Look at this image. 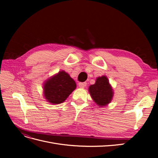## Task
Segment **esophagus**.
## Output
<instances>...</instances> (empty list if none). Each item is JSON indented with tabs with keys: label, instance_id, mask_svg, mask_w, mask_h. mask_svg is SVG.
I'll return each mask as SVG.
<instances>
[{
	"label": "esophagus",
	"instance_id": "esophagus-1",
	"mask_svg": "<svg viewBox=\"0 0 158 158\" xmlns=\"http://www.w3.org/2000/svg\"><path fill=\"white\" fill-rule=\"evenodd\" d=\"M87 85V83L86 82H80L79 83V87L81 88H85Z\"/></svg>",
	"mask_w": 158,
	"mask_h": 158
}]
</instances>
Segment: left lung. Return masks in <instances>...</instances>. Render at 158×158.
<instances>
[{
    "label": "left lung",
    "instance_id": "1",
    "mask_svg": "<svg viewBox=\"0 0 158 158\" xmlns=\"http://www.w3.org/2000/svg\"><path fill=\"white\" fill-rule=\"evenodd\" d=\"M88 89L91 97L99 107L106 106L111 102L114 93L107 76L97 78L95 83Z\"/></svg>",
    "mask_w": 158,
    "mask_h": 158
}]
</instances>
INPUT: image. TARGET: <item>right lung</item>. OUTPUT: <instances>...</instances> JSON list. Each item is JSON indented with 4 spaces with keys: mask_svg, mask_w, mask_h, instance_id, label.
I'll return each instance as SVG.
<instances>
[{
    "mask_svg": "<svg viewBox=\"0 0 158 158\" xmlns=\"http://www.w3.org/2000/svg\"><path fill=\"white\" fill-rule=\"evenodd\" d=\"M76 88L75 81L65 71L62 70L44 82V95L51 104L64 102Z\"/></svg>",
    "mask_w": 158,
    "mask_h": 158,
    "instance_id": "right-lung-1",
    "label": "right lung"
}]
</instances>
